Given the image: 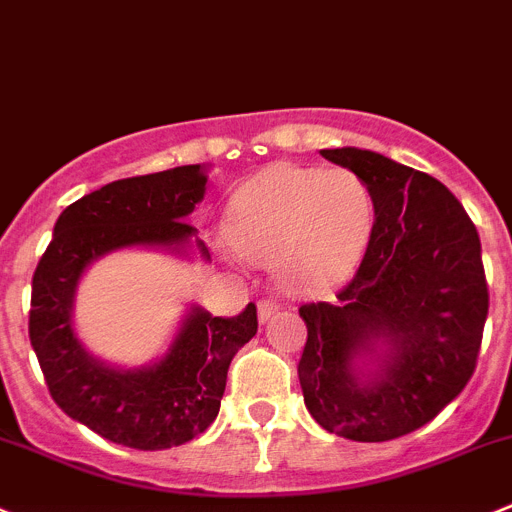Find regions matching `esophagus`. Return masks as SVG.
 I'll return each mask as SVG.
<instances>
[{
    "mask_svg": "<svg viewBox=\"0 0 512 512\" xmlns=\"http://www.w3.org/2000/svg\"><path fill=\"white\" fill-rule=\"evenodd\" d=\"M278 310H280V300H275V298H262L260 303H257V313H260L262 323L270 321L272 315L278 313Z\"/></svg>",
    "mask_w": 512,
    "mask_h": 512,
    "instance_id": "34e87169",
    "label": "esophagus"
}]
</instances>
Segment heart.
<instances>
[{"label": "heart", "instance_id": "obj_1", "mask_svg": "<svg viewBox=\"0 0 512 512\" xmlns=\"http://www.w3.org/2000/svg\"><path fill=\"white\" fill-rule=\"evenodd\" d=\"M374 199L348 169L270 166L234 191L224 232L237 255L272 262L280 283L313 293L353 272L369 242Z\"/></svg>", "mask_w": 512, "mask_h": 512}]
</instances>
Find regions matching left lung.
<instances>
[{
	"label": "left lung",
	"mask_w": 512,
	"mask_h": 512,
	"mask_svg": "<svg viewBox=\"0 0 512 512\" xmlns=\"http://www.w3.org/2000/svg\"><path fill=\"white\" fill-rule=\"evenodd\" d=\"M374 199L369 245L336 303L300 305L308 341L298 364L303 399L328 432L386 442L424 427L472 379L487 293L480 237L465 207L429 174L364 148H323ZM387 343L374 380L352 358Z\"/></svg>",
	"instance_id": "obj_1"
}]
</instances>
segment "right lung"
Wrapping results in <instances>:
<instances>
[{
  "label": "right lung",
  "instance_id": "1",
  "mask_svg": "<svg viewBox=\"0 0 512 512\" xmlns=\"http://www.w3.org/2000/svg\"><path fill=\"white\" fill-rule=\"evenodd\" d=\"M207 181L209 166L191 164L90 191L60 214L32 275L30 341L50 396L75 422L133 450L179 447L217 419L234 353L257 333V308L247 303L232 318L194 308L159 364L118 371L75 338V285L90 262L118 247L186 245L197 232L186 217ZM197 247L209 257L202 240Z\"/></svg>",
  "mask_w": 512,
  "mask_h": 512
}]
</instances>
